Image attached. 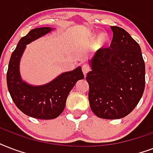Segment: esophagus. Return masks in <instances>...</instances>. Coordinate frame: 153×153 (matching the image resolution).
Returning <instances> with one entry per match:
<instances>
[{"instance_id": "esophagus-1", "label": "esophagus", "mask_w": 153, "mask_h": 153, "mask_svg": "<svg viewBox=\"0 0 153 153\" xmlns=\"http://www.w3.org/2000/svg\"><path fill=\"white\" fill-rule=\"evenodd\" d=\"M89 71H90L89 66L88 65H86V64L83 65H82V72H83V73H84V75H85V76L87 75V73H88Z\"/></svg>"}]
</instances>
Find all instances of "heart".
<instances>
[{
    "label": "heart",
    "mask_w": 153,
    "mask_h": 153,
    "mask_svg": "<svg viewBox=\"0 0 153 153\" xmlns=\"http://www.w3.org/2000/svg\"><path fill=\"white\" fill-rule=\"evenodd\" d=\"M108 42H109V37L105 33H102L98 36L97 40V45L100 48L106 47Z\"/></svg>",
    "instance_id": "1"
}]
</instances>
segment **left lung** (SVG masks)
<instances>
[{"label":"left lung","mask_w":153,"mask_h":153,"mask_svg":"<svg viewBox=\"0 0 153 153\" xmlns=\"http://www.w3.org/2000/svg\"><path fill=\"white\" fill-rule=\"evenodd\" d=\"M110 48H100L88 61L86 76L91 109L103 119H120L139 103L145 86V65L137 41L124 28L111 26Z\"/></svg>","instance_id":"left-lung-1"}]
</instances>
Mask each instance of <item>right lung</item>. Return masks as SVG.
I'll list each match as a JSON object with an SVG mask.
<instances>
[{
    "label": "right lung",
    "instance_id": "1",
    "mask_svg": "<svg viewBox=\"0 0 153 153\" xmlns=\"http://www.w3.org/2000/svg\"><path fill=\"white\" fill-rule=\"evenodd\" d=\"M54 28L42 27L32 29L19 41L9 60L7 72V85L16 107L28 117L50 120L59 117L65 107L68 93L76 83L84 79L81 67L60 74L43 85H32L22 80L20 60L26 45L53 31Z\"/></svg>",
    "mask_w": 153,
    "mask_h": 153
}]
</instances>
